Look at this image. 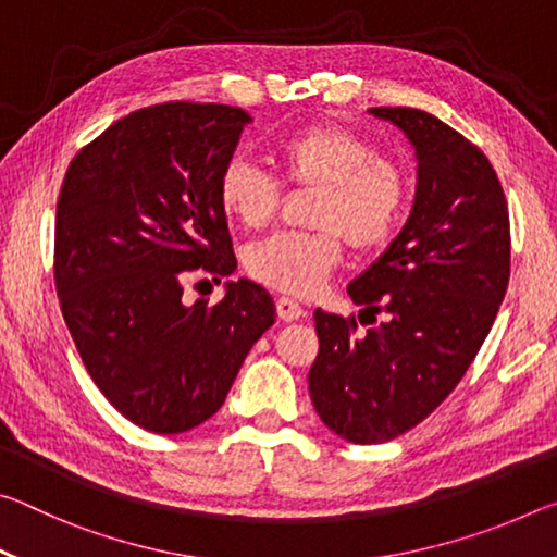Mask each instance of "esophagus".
I'll use <instances>...</instances> for the list:
<instances>
[{"instance_id":"esophagus-1","label":"esophagus","mask_w":557,"mask_h":557,"mask_svg":"<svg viewBox=\"0 0 557 557\" xmlns=\"http://www.w3.org/2000/svg\"><path fill=\"white\" fill-rule=\"evenodd\" d=\"M275 307H277V317L282 319V322H297L299 317H305V307L289 297H277Z\"/></svg>"}]
</instances>
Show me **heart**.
Here are the masks:
<instances>
[{"mask_svg":"<svg viewBox=\"0 0 557 557\" xmlns=\"http://www.w3.org/2000/svg\"><path fill=\"white\" fill-rule=\"evenodd\" d=\"M272 159L282 182L317 194L307 219L314 231H285L252 243L245 250V268L260 285L312 295L342 260V240L369 252L398 228L408 178L356 132L338 125L299 127L280 139ZM215 191L223 211L252 231L275 219L282 203L277 178L240 157L221 169Z\"/></svg>","mask_w":557,"mask_h":557,"instance_id":"1","label":"heart"}]
</instances>
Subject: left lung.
Instances as JSON below:
<instances>
[{"label":"left lung","mask_w":557,"mask_h":557,"mask_svg":"<svg viewBox=\"0 0 557 557\" xmlns=\"http://www.w3.org/2000/svg\"><path fill=\"white\" fill-rule=\"evenodd\" d=\"M369 112L410 139L418 188L398 238L348 285L363 307L358 322L371 326L314 312L309 395L324 425L354 445L395 440L457 388L511 275L506 196L482 149L425 110Z\"/></svg>","instance_id":"8db88e82"}]
</instances>
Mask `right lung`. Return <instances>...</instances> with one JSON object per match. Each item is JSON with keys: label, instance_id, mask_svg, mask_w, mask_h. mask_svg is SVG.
<instances>
[{"label": "right lung", "instance_id": "right-lung-1", "mask_svg": "<svg viewBox=\"0 0 557 557\" xmlns=\"http://www.w3.org/2000/svg\"><path fill=\"white\" fill-rule=\"evenodd\" d=\"M248 122L215 102L129 112L73 157L55 203L65 326L112 408L157 435L219 412L275 324L268 289L245 277L213 307L184 301L191 270L221 282L238 265L215 184Z\"/></svg>", "mask_w": 557, "mask_h": 557}]
</instances>
